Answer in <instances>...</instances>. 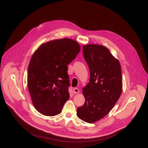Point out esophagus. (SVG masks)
<instances>
[{
  "mask_svg": "<svg viewBox=\"0 0 148 148\" xmlns=\"http://www.w3.org/2000/svg\"><path fill=\"white\" fill-rule=\"evenodd\" d=\"M73 92H74V94H77V93L79 92V89L77 88H74L73 89Z\"/></svg>",
  "mask_w": 148,
  "mask_h": 148,
  "instance_id": "34e87169",
  "label": "esophagus"
}]
</instances>
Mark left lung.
<instances>
[{"label":"left lung","instance_id":"obj_1","mask_svg":"<svg viewBox=\"0 0 148 148\" xmlns=\"http://www.w3.org/2000/svg\"><path fill=\"white\" fill-rule=\"evenodd\" d=\"M83 57L90 71V80L83 89L84 104L77 108V116L88 123L104 118L118 101L122 90L119 62L106 47L84 45Z\"/></svg>","mask_w":148,"mask_h":148}]
</instances>
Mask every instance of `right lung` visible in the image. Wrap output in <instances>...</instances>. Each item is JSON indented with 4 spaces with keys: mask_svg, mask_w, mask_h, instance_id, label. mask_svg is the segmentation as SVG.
Wrapping results in <instances>:
<instances>
[{
    "mask_svg": "<svg viewBox=\"0 0 148 148\" xmlns=\"http://www.w3.org/2000/svg\"><path fill=\"white\" fill-rule=\"evenodd\" d=\"M80 51V45L68 38L42 44L33 54L27 70V86L33 104L42 114L61 113L69 99L68 65Z\"/></svg>",
    "mask_w": 148,
    "mask_h": 148,
    "instance_id": "obj_1",
    "label": "right lung"
}]
</instances>
